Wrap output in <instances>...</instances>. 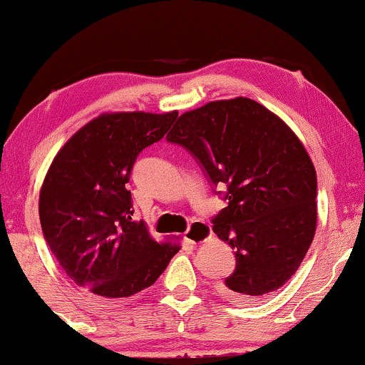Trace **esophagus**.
I'll use <instances>...</instances> for the list:
<instances>
[{"label":"esophagus","instance_id":"esophagus-1","mask_svg":"<svg viewBox=\"0 0 365 365\" xmlns=\"http://www.w3.org/2000/svg\"><path fill=\"white\" fill-rule=\"evenodd\" d=\"M210 235H211L210 226L205 223H192L191 228H189L186 231V235H184V240H186L187 243L197 245L210 238Z\"/></svg>","mask_w":365,"mask_h":365}]
</instances>
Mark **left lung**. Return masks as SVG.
Instances as JSON below:
<instances>
[{
	"label": "left lung",
	"mask_w": 365,
	"mask_h": 365,
	"mask_svg": "<svg viewBox=\"0 0 365 365\" xmlns=\"http://www.w3.org/2000/svg\"><path fill=\"white\" fill-rule=\"evenodd\" d=\"M168 140L191 150L216 186H228V206L212 220L236 255L221 295L248 304L282 288L317 228V173L298 135L262 103L235 97L181 113Z\"/></svg>",
	"instance_id": "8db88e82"
}]
</instances>
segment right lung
<instances>
[{
  "mask_svg": "<svg viewBox=\"0 0 365 365\" xmlns=\"http://www.w3.org/2000/svg\"><path fill=\"white\" fill-rule=\"evenodd\" d=\"M178 110L103 112L65 142L40 189V223L61 269L97 298H129L154 285L181 250L132 220L129 182L142 149L160 140Z\"/></svg>",
  "mask_w": 365,
  "mask_h": 365,
  "instance_id": "1",
  "label": "right lung"
}]
</instances>
